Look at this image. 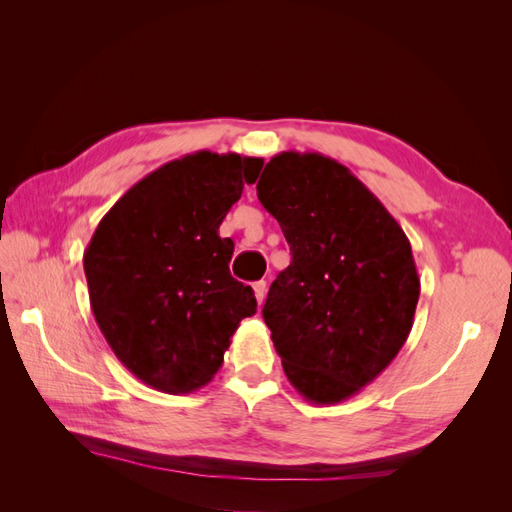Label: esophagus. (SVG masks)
Here are the masks:
<instances>
[{"mask_svg": "<svg viewBox=\"0 0 512 512\" xmlns=\"http://www.w3.org/2000/svg\"><path fill=\"white\" fill-rule=\"evenodd\" d=\"M254 292H256V299H258V305H262V303H265V299H267V282H265V280H260V282H256V284H254Z\"/></svg>", "mask_w": 512, "mask_h": 512, "instance_id": "1", "label": "esophagus"}]
</instances>
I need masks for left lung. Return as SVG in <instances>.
Returning <instances> with one entry per match:
<instances>
[{
    "instance_id": "1",
    "label": "left lung",
    "mask_w": 512,
    "mask_h": 512,
    "mask_svg": "<svg viewBox=\"0 0 512 512\" xmlns=\"http://www.w3.org/2000/svg\"><path fill=\"white\" fill-rule=\"evenodd\" d=\"M256 192L292 254L262 318L294 389L339 404L376 380L410 335L421 294L410 241L344 164L320 153H277Z\"/></svg>"
}]
</instances>
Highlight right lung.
Segmentation results:
<instances>
[{
	"mask_svg": "<svg viewBox=\"0 0 512 512\" xmlns=\"http://www.w3.org/2000/svg\"><path fill=\"white\" fill-rule=\"evenodd\" d=\"M262 158L196 151L123 194L91 237L83 265L91 312L117 359L162 393L213 380L252 286L230 275L235 243L220 224L260 175Z\"/></svg>",
	"mask_w": 512,
	"mask_h": 512,
	"instance_id": "add662e5",
	"label": "right lung"
}]
</instances>
